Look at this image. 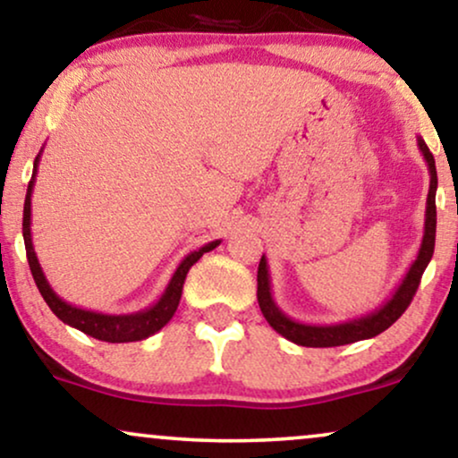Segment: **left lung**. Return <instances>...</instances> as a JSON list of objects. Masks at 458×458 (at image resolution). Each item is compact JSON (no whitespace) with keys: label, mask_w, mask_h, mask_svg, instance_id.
<instances>
[{"label":"left lung","mask_w":458,"mask_h":458,"mask_svg":"<svg viewBox=\"0 0 458 458\" xmlns=\"http://www.w3.org/2000/svg\"><path fill=\"white\" fill-rule=\"evenodd\" d=\"M419 149L425 156L427 166H429V194H427V209H425V233H422V242L419 249V256L410 266L406 276H403L399 287L393 292V296L386 302L368 315L357 317V319L332 323V326H312V323H300L292 317H287L279 306H276L275 298H272L270 289V275H268V262L262 256L258 266V302L262 309V315L275 332H279L283 338L292 340L293 344L300 346H312V349H326V346H343L351 343H359V340L374 338V335L383 334L389 329L399 317L406 312V309L412 302L416 289H419L420 276L425 272L427 264L431 262L433 247H436V190H437V171L433 154L427 148V143L419 137Z\"/></svg>","instance_id":"left-lung-1"}]
</instances>
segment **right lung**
<instances>
[{
  "instance_id": "obj_1",
  "label": "right lung",
  "mask_w": 458,
  "mask_h": 458,
  "mask_svg": "<svg viewBox=\"0 0 458 458\" xmlns=\"http://www.w3.org/2000/svg\"><path fill=\"white\" fill-rule=\"evenodd\" d=\"M39 156H42V149L36 156V162H33V175L31 182H29L27 196H25V209H22V239H25V249H27V259L29 268H31L33 281L46 300V304L50 306V310L55 312L56 317L67 326H72L80 332L92 335V338L103 340V343H137V340H146L149 335L158 332L171 321V317L175 315L179 300H182V289L183 281H186L188 270L199 262V259L205 256L207 251L216 249L222 241H211L207 245H202L196 251L188 253L186 258L182 259V264L177 266V270L173 272L169 285H166L165 293H162L160 300L156 304L149 306L146 310L131 312V315H103V312L95 310H84L78 309V306L65 302L55 293V289L50 287V283L46 281L42 266L38 262L36 249H33L31 241V194L33 186H36V175H38V165Z\"/></svg>"
}]
</instances>
